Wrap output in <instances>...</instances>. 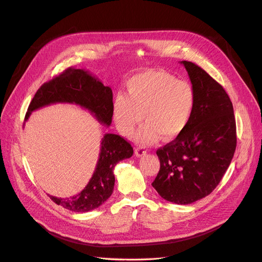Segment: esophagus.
Masks as SVG:
<instances>
[{
	"mask_svg": "<svg viewBox=\"0 0 262 262\" xmlns=\"http://www.w3.org/2000/svg\"><path fill=\"white\" fill-rule=\"evenodd\" d=\"M135 154H136L137 157H142V156H144L146 154V150L144 148H142V147H137L135 149Z\"/></svg>",
	"mask_w": 262,
	"mask_h": 262,
	"instance_id": "1",
	"label": "esophagus"
}]
</instances>
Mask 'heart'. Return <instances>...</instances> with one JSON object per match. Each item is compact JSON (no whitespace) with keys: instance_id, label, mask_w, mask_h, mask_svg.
<instances>
[{"instance_id":"b5f03b06","label":"heart","mask_w":262,"mask_h":262,"mask_svg":"<svg viewBox=\"0 0 262 262\" xmlns=\"http://www.w3.org/2000/svg\"><path fill=\"white\" fill-rule=\"evenodd\" d=\"M195 93L188 83L158 69H147L127 83L126 97L118 96L113 105L114 119L120 133L130 136L141 123L136 140L152 144L163 137L173 140L186 128L195 107Z\"/></svg>"}]
</instances>
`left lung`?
I'll return each mask as SVG.
<instances>
[{
	"mask_svg": "<svg viewBox=\"0 0 262 262\" xmlns=\"http://www.w3.org/2000/svg\"><path fill=\"white\" fill-rule=\"evenodd\" d=\"M195 93L184 132L157 150L160 170L151 183L165 200L189 204L219 184L236 149L233 104L223 87L195 63L181 61Z\"/></svg>",
	"mask_w": 262,
	"mask_h": 262,
	"instance_id": "8db88e82",
	"label": "left lung"
}]
</instances>
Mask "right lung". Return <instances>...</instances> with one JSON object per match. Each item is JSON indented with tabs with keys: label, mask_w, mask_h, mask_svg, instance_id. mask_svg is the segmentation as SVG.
Returning <instances> with one entry per match:
<instances>
[{
	"label": "right lung",
	"mask_w": 262,
	"mask_h": 262,
	"mask_svg": "<svg viewBox=\"0 0 262 262\" xmlns=\"http://www.w3.org/2000/svg\"><path fill=\"white\" fill-rule=\"evenodd\" d=\"M56 103L76 104L91 112L101 124L106 126L112 124L113 91L85 69L69 67L60 76L44 83L31 100L25 121L33 111ZM133 154V147L125 139L119 135L105 134L102 138L99 159L89 184L76 196L69 198L49 196L50 199L77 213L95 210L113 194L116 164L130 158Z\"/></svg>",
	"instance_id": "right-lung-1"
}]
</instances>
